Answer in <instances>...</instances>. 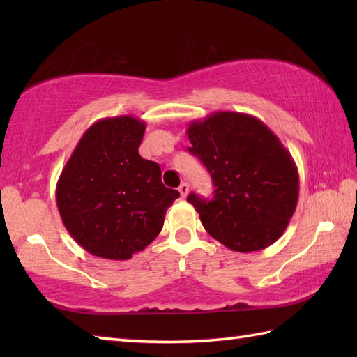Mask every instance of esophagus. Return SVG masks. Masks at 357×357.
Wrapping results in <instances>:
<instances>
[{"label": "esophagus", "instance_id": "obj_1", "mask_svg": "<svg viewBox=\"0 0 357 357\" xmlns=\"http://www.w3.org/2000/svg\"><path fill=\"white\" fill-rule=\"evenodd\" d=\"M178 190H179V193H181V196H183V198H185V196L188 195V184H187V183H183V184L179 185Z\"/></svg>", "mask_w": 357, "mask_h": 357}]
</instances>
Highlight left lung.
<instances>
[{
	"label": "left lung",
	"instance_id": "left-lung-1",
	"mask_svg": "<svg viewBox=\"0 0 357 357\" xmlns=\"http://www.w3.org/2000/svg\"><path fill=\"white\" fill-rule=\"evenodd\" d=\"M192 147L211 173L213 199L190 193L211 238L233 252L264 250L285 231L299 198V173L278 136L239 112H215L187 127Z\"/></svg>",
	"mask_w": 357,
	"mask_h": 357
}]
</instances>
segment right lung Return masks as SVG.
I'll list each match as a JSON object with an SVG mask.
<instances>
[{
  "instance_id": "obj_1",
  "label": "right lung",
  "mask_w": 357,
  "mask_h": 357,
  "mask_svg": "<svg viewBox=\"0 0 357 357\" xmlns=\"http://www.w3.org/2000/svg\"><path fill=\"white\" fill-rule=\"evenodd\" d=\"M146 123L132 115L96 121L81 136L56 184V206L70 236L90 255L126 261L162 230L179 192L139 156Z\"/></svg>"
}]
</instances>
